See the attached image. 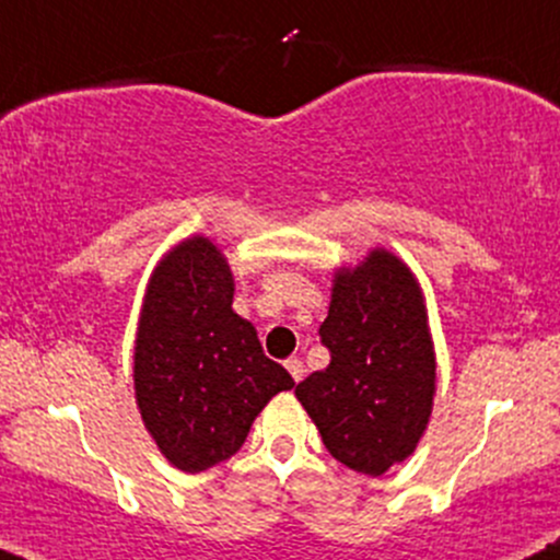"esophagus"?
Returning a JSON list of instances; mask_svg holds the SVG:
<instances>
[{
    "instance_id": "1",
    "label": "esophagus",
    "mask_w": 560,
    "mask_h": 560,
    "mask_svg": "<svg viewBox=\"0 0 560 560\" xmlns=\"http://www.w3.org/2000/svg\"><path fill=\"white\" fill-rule=\"evenodd\" d=\"M287 370H290V374H292V380L294 383H300V380H303V374H305V370H303V361L298 359V355H292V359H287Z\"/></svg>"
}]
</instances>
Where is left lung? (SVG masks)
Segmentation results:
<instances>
[{"mask_svg":"<svg viewBox=\"0 0 560 560\" xmlns=\"http://www.w3.org/2000/svg\"><path fill=\"white\" fill-rule=\"evenodd\" d=\"M322 342L329 366L294 388L337 463L383 476L415 452L435 393L422 292L390 252L335 276Z\"/></svg>","mask_w":560,"mask_h":560,"instance_id":"1","label":"left lung"}]
</instances>
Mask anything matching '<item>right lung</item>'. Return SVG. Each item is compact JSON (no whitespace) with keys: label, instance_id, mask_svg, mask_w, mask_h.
Instances as JSON below:
<instances>
[{"label":"right lung","instance_id":"obj_1","mask_svg":"<svg viewBox=\"0 0 560 560\" xmlns=\"http://www.w3.org/2000/svg\"><path fill=\"white\" fill-rule=\"evenodd\" d=\"M231 303V268L205 236L177 244L145 292L135 396L159 450L186 472L233 457L262 407L294 385Z\"/></svg>","mask_w":560,"mask_h":560}]
</instances>
